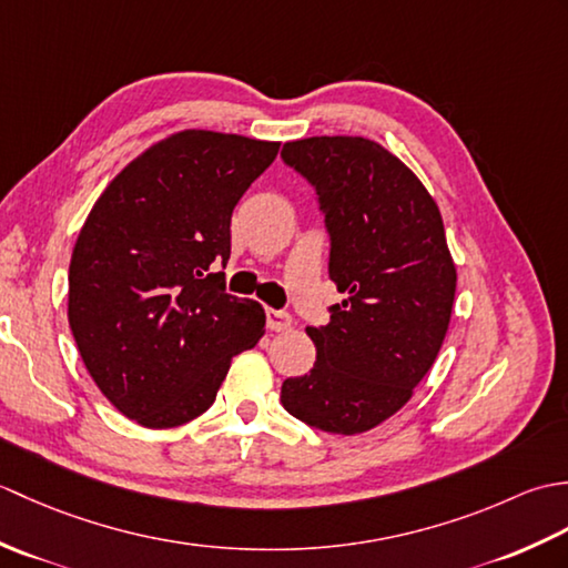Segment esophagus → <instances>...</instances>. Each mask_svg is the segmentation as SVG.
<instances>
[{
	"instance_id": "esophagus-1",
	"label": "esophagus",
	"mask_w": 568,
	"mask_h": 568,
	"mask_svg": "<svg viewBox=\"0 0 568 568\" xmlns=\"http://www.w3.org/2000/svg\"><path fill=\"white\" fill-rule=\"evenodd\" d=\"M265 324L271 332H285L293 327V317L283 310H265Z\"/></svg>"
}]
</instances>
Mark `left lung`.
Returning a JSON list of instances; mask_svg holds the SVG:
<instances>
[{
    "label": "left lung",
    "mask_w": 568,
    "mask_h": 568,
    "mask_svg": "<svg viewBox=\"0 0 568 568\" xmlns=\"http://www.w3.org/2000/svg\"><path fill=\"white\" fill-rule=\"evenodd\" d=\"M285 165L315 187L329 277L346 297L307 327L315 368L281 403L305 425L361 434L395 415L427 376L449 329L456 268L437 202L409 168L364 136L285 143Z\"/></svg>",
    "instance_id": "1"
}]
</instances>
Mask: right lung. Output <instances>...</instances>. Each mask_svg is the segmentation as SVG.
Wrapping results in <instances>:
<instances>
[{
    "label": "right lung",
    "instance_id": "right-lung-1",
    "mask_svg": "<svg viewBox=\"0 0 568 568\" xmlns=\"http://www.w3.org/2000/svg\"><path fill=\"white\" fill-rule=\"evenodd\" d=\"M281 143L187 129L119 173L80 229L68 322L92 381L151 429L207 413L265 312L224 291L232 212Z\"/></svg>",
    "mask_w": 568,
    "mask_h": 568
}]
</instances>
